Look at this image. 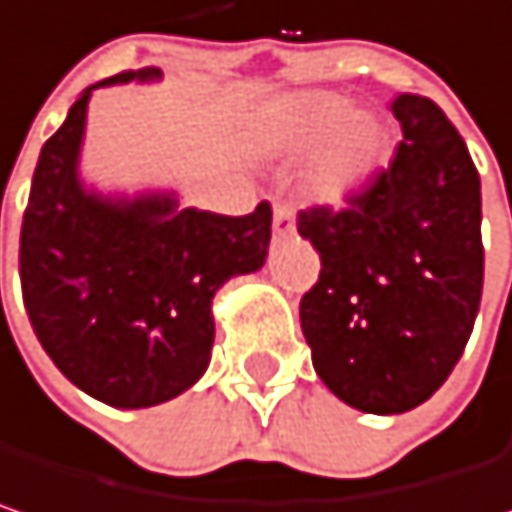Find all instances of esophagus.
Listing matches in <instances>:
<instances>
[{"label": "esophagus", "instance_id": "1", "mask_svg": "<svg viewBox=\"0 0 512 512\" xmlns=\"http://www.w3.org/2000/svg\"><path fill=\"white\" fill-rule=\"evenodd\" d=\"M272 228H275V237H287L296 231V213L290 205L278 202L275 210H272Z\"/></svg>", "mask_w": 512, "mask_h": 512}]
</instances>
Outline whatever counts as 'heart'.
<instances>
[{"label": "heart", "mask_w": 512, "mask_h": 512, "mask_svg": "<svg viewBox=\"0 0 512 512\" xmlns=\"http://www.w3.org/2000/svg\"><path fill=\"white\" fill-rule=\"evenodd\" d=\"M269 140L287 155L316 152L307 184L328 205H343L387 152V131L378 119L363 108H346V99L322 90L287 99L272 114Z\"/></svg>", "instance_id": "heart-1"}]
</instances>
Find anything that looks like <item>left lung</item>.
I'll return each mask as SVG.
<instances>
[{
  "label": "left lung",
  "mask_w": 512,
  "mask_h": 512,
  "mask_svg": "<svg viewBox=\"0 0 512 512\" xmlns=\"http://www.w3.org/2000/svg\"><path fill=\"white\" fill-rule=\"evenodd\" d=\"M393 163L346 199L299 213L319 281L299 304L313 369L363 413H407L445 384L469 343L484 290L481 178L440 108L393 105Z\"/></svg>",
  "instance_id": "8db88e82"
}]
</instances>
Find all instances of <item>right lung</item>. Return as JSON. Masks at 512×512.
<instances>
[{
  "mask_svg": "<svg viewBox=\"0 0 512 512\" xmlns=\"http://www.w3.org/2000/svg\"><path fill=\"white\" fill-rule=\"evenodd\" d=\"M152 81L128 70L87 87L43 143L20 234L25 313L40 346L78 390L111 407H152L190 390L208 369L210 302L257 272L272 208L246 216L178 208L175 196L111 199L84 190L78 152L96 87Z\"/></svg>",
  "mask_w": 512,
  "mask_h": 512,
  "instance_id": "obj_1",
  "label": "right lung"
}]
</instances>
